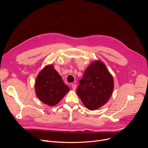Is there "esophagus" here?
<instances>
[{"label":"esophagus","mask_w":148,"mask_h":148,"mask_svg":"<svg viewBox=\"0 0 148 148\" xmlns=\"http://www.w3.org/2000/svg\"><path fill=\"white\" fill-rule=\"evenodd\" d=\"M71 87H72L73 89H76V88H77V84H72V85H71Z\"/></svg>","instance_id":"obj_1"}]
</instances>
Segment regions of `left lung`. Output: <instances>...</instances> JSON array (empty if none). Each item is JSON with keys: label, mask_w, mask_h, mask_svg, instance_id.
Masks as SVG:
<instances>
[{"label": "left lung", "mask_w": 148, "mask_h": 148, "mask_svg": "<svg viewBox=\"0 0 148 148\" xmlns=\"http://www.w3.org/2000/svg\"><path fill=\"white\" fill-rule=\"evenodd\" d=\"M77 93L89 110L99 109L109 101L114 80L105 65L98 60L89 65L79 80Z\"/></svg>", "instance_id": "left-lung-1"}]
</instances>
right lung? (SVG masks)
<instances>
[{"instance_id": "add662e5", "label": "right lung", "mask_w": 148, "mask_h": 148, "mask_svg": "<svg viewBox=\"0 0 148 148\" xmlns=\"http://www.w3.org/2000/svg\"><path fill=\"white\" fill-rule=\"evenodd\" d=\"M70 90L52 65H47L38 76L35 83L36 96L43 103L55 106Z\"/></svg>"}]
</instances>
